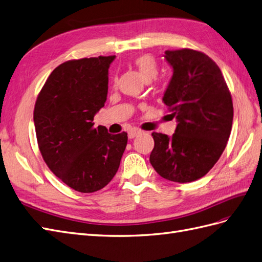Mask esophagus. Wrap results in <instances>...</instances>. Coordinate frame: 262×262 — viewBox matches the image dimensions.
Wrapping results in <instances>:
<instances>
[{
    "instance_id": "1",
    "label": "esophagus",
    "mask_w": 262,
    "mask_h": 262,
    "mask_svg": "<svg viewBox=\"0 0 262 262\" xmlns=\"http://www.w3.org/2000/svg\"><path fill=\"white\" fill-rule=\"evenodd\" d=\"M143 130H140L139 128H132L128 132V138H135L136 136H138L139 134H142Z\"/></svg>"
}]
</instances>
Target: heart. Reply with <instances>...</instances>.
<instances>
[{
	"label": "heart",
	"mask_w": 262,
	"mask_h": 262,
	"mask_svg": "<svg viewBox=\"0 0 262 262\" xmlns=\"http://www.w3.org/2000/svg\"><path fill=\"white\" fill-rule=\"evenodd\" d=\"M133 64L146 82H150L157 76L158 66L152 56L147 54L137 56L136 58H134Z\"/></svg>",
	"instance_id": "b5f03b06"
}]
</instances>
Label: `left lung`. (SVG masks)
Returning <instances> with one entry per match:
<instances>
[{
  "label": "left lung",
  "instance_id": "left-lung-1",
  "mask_svg": "<svg viewBox=\"0 0 262 262\" xmlns=\"http://www.w3.org/2000/svg\"><path fill=\"white\" fill-rule=\"evenodd\" d=\"M172 76L163 102L176 117L172 136L152 133L149 162L160 176L175 183L204 177L218 162L230 136L233 106L218 65L198 51H166Z\"/></svg>",
  "mask_w": 262,
  "mask_h": 262
}]
</instances>
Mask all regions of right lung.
Wrapping results in <instances>:
<instances>
[{
  "mask_svg": "<svg viewBox=\"0 0 262 262\" xmlns=\"http://www.w3.org/2000/svg\"><path fill=\"white\" fill-rule=\"evenodd\" d=\"M114 56L67 61L51 73L39 92L34 125L39 151L49 168L79 192H94L108 184L118 170L127 133L112 135L94 127L104 107L108 69Z\"/></svg>",
  "mask_w": 262,
  "mask_h": 262,
  "instance_id": "1",
  "label": "right lung"
}]
</instances>
